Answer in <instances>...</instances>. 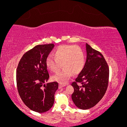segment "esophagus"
I'll return each mask as SVG.
<instances>
[{
  "instance_id": "obj_1",
  "label": "esophagus",
  "mask_w": 127,
  "mask_h": 127,
  "mask_svg": "<svg viewBox=\"0 0 127 127\" xmlns=\"http://www.w3.org/2000/svg\"><path fill=\"white\" fill-rule=\"evenodd\" d=\"M64 86H65V84H61V83H60V84H59V88H62V87H64Z\"/></svg>"
}]
</instances>
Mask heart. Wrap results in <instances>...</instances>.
Listing matches in <instances>:
<instances>
[{
  "label": "heart",
  "instance_id": "1",
  "mask_svg": "<svg viewBox=\"0 0 127 127\" xmlns=\"http://www.w3.org/2000/svg\"><path fill=\"white\" fill-rule=\"evenodd\" d=\"M53 55L46 59V65L50 72H57L61 67L63 69L52 77V79L60 83H66L72 76L77 74L83 70L85 64V57L83 50L75 45H62L53 52Z\"/></svg>",
  "mask_w": 127,
  "mask_h": 127
}]
</instances>
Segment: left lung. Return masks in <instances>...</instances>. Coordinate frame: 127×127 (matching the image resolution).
Here are the masks:
<instances>
[{
  "mask_svg": "<svg viewBox=\"0 0 127 127\" xmlns=\"http://www.w3.org/2000/svg\"><path fill=\"white\" fill-rule=\"evenodd\" d=\"M87 60L83 70L72 83V99L78 108L86 110L96 105L106 92L109 68L103 55L86 44Z\"/></svg>",
  "mask_w": 127,
  "mask_h": 127,
  "instance_id": "left-lung-1",
  "label": "left lung"
}]
</instances>
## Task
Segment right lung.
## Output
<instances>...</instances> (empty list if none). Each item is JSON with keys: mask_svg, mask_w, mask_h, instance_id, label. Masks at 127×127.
<instances>
[{"mask_svg": "<svg viewBox=\"0 0 127 127\" xmlns=\"http://www.w3.org/2000/svg\"><path fill=\"white\" fill-rule=\"evenodd\" d=\"M54 47V44L36 46L24 54L17 66L19 95L25 105L36 112L44 113L51 108L58 88V83L55 81L44 84L50 77L46 59Z\"/></svg>", "mask_w": 127, "mask_h": 127, "instance_id": "add662e5", "label": "right lung"}]
</instances>
